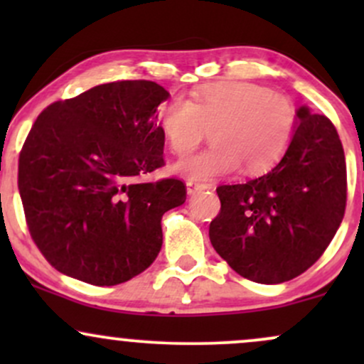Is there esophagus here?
Returning a JSON list of instances; mask_svg holds the SVG:
<instances>
[{"label":"esophagus","mask_w":364,"mask_h":364,"mask_svg":"<svg viewBox=\"0 0 364 364\" xmlns=\"http://www.w3.org/2000/svg\"><path fill=\"white\" fill-rule=\"evenodd\" d=\"M208 185H202V183H196V181H186V191L188 195H195L200 193V191L207 190Z\"/></svg>","instance_id":"esophagus-1"}]
</instances>
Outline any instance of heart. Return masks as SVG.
Returning <instances> with one entry per match:
<instances>
[{"label":"heart","mask_w":364,"mask_h":364,"mask_svg":"<svg viewBox=\"0 0 364 364\" xmlns=\"http://www.w3.org/2000/svg\"><path fill=\"white\" fill-rule=\"evenodd\" d=\"M161 128L171 150L185 157L212 129L214 147L176 166L191 179L223 176L243 166L246 173L270 169L289 147L296 109L269 87L248 82L208 85L195 101L173 99L161 109Z\"/></svg>","instance_id":"b5f03b06"}]
</instances>
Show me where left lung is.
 I'll return each instance as SVG.
<instances>
[{
  "mask_svg": "<svg viewBox=\"0 0 364 364\" xmlns=\"http://www.w3.org/2000/svg\"><path fill=\"white\" fill-rule=\"evenodd\" d=\"M214 250L253 282L298 277L321 257L346 210V159L337 129L310 107L296 111L289 147L269 173L217 188Z\"/></svg>",
  "mask_w": 364,
  "mask_h": 364,
  "instance_id": "1",
  "label": "left lung"
}]
</instances>
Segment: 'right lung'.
I'll list each match as a JSON object with an SVG mask.
<instances>
[{
  "label": "right lung",
  "instance_id": "right-lung-1",
  "mask_svg": "<svg viewBox=\"0 0 364 364\" xmlns=\"http://www.w3.org/2000/svg\"><path fill=\"white\" fill-rule=\"evenodd\" d=\"M156 82L102 83L36 119L18 161V190L37 248L68 277L116 286L162 246V215L186 200L179 179L141 183L164 166Z\"/></svg>",
  "mask_w": 364,
  "mask_h": 364
}]
</instances>
